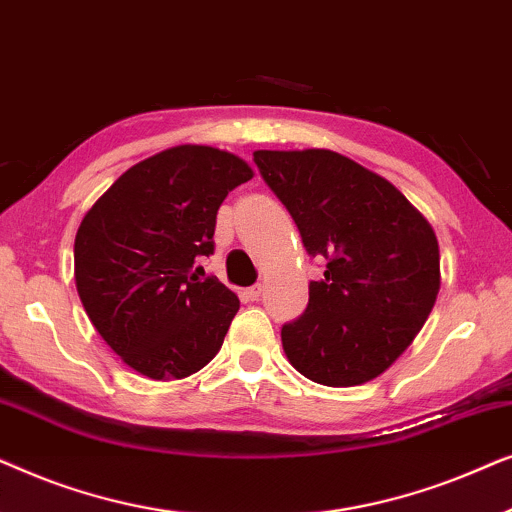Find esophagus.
Returning <instances> with one entry per match:
<instances>
[{"mask_svg": "<svg viewBox=\"0 0 512 512\" xmlns=\"http://www.w3.org/2000/svg\"><path fill=\"white\" fill-rule=\"evenodd\" d=\"M244 296H247L249 300H258L263 296V284H256V286H249L247 291H244Z\"/></svg>", "mask_w": 512, "mask_h": 512, "instance_id": "esophagus-1", "label": "esophagus"}]
</instances>
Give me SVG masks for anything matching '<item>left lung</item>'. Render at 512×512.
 Returning a JSON list of instances; mask_svg holds the SVG:
<instances>
[{
    "mask_svg": "<svg viewBox=\"0 0 512 512\" xmlns=\"http://www.w3.org/2000/svg\"><path fill=\"white\" fill-rule=\"evenodd\" d=\"M310 256H324L310 303L282 326L291 366L326 387L384 373L429 319L440 251L429 221L380 174L326 149L256 151Z\"/></svg>",
    "mask_w": 512,
    "mask_h": 512,
    "instance_id": "left-lung-1",
    "label": "left lung"
}]
</instances>
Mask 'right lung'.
<instances>
[{
  "label": "right lung",
  "instance_id": "1",
  "mask_svg": "<svg viewBox=\"0 0 512 512\" xmlns=\"http://www.w3.org/2000/svg\"><path fill=\"white\" fill-rule=\"evenodd\" d=\"M251 177L233 153L174 146L132 165L83 216L76 291L97 333L139 375L179 380L221 349L240 300L216 277L195 275V258L214 254L216 212Z\"/></svg>",
  "mask_w": 512,
  "mask_h": 512
}]
</instances>
